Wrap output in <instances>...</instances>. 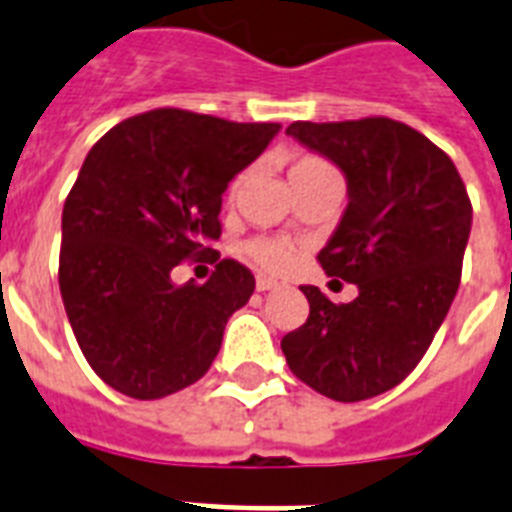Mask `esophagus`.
I'll use <instances>...</instances> for the list:
<instances>
[{"label": "esophagus", "instance_id": "esophagus-1", "mask_svg": "<svg viewBox=\"0 0 512 512\" xmlns=\"http://www.w3.org/2000/svg\"><path fill=\"white\" fill-rule=\"evenodd\" d=\"M276 287H279V281L271 279V276H257V289H260V292H268V289Z\"/></svg>", "mask_w": 512, "mask_h": 512}]
</instances>
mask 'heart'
Listing matches in <instances>:
<instances>
[{
  "label": "heart",
  "instance_id": "heart-1",
  "mask_svg": "<svg viewBox=\"0 0 512 512\" xmlns=\"http://www.w3.org/2000/svg\"><path fill=\"white\" fill-rule=\"evenodd\" d=\"M319 159H311V156H305L295 167H305V164H316ZM292 167V170H295ZM247 255L255 260L260 268L273 273L287 271L289 265L295 263V244L287 239H279V236H257L247 244Z\"/></svg>",
  "mask_w": 512,
  "mask_h": 512
}]
</instances>
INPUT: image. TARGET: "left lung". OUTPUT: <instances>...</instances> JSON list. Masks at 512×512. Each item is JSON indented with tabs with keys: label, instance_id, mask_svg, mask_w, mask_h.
Masks as SVG:
<instances>
[{
	"label": "left lung",
	"instance_id": "obj_1",
	"mask_svg": "<svg viewBox=\"0 0 512 512\" xmlns=\"http://www.w3.org/2000/svg\"><path fill=\"white\" fill-rule=\"evenodd\" d=\"M287 135L348 180V207L319 263L356 284L358 297L335 305L319 287H300L311 313L281 350L321 396H380L420 364L457 295L473 223L468 191L436 143L388 116L295 122Z\"/></svg>",
	"mask_w": 512,
	"mask_h": 512
}]
</instances>
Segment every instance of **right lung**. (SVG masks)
<instances>
[{
  "label": "right lung",
  "mask_w": 512,
  "mask_h": 512,
  "mask_svg": "<svg viewBox=\"0 0 512 512\" xmlns=\"http://www.w3.org/2000/svg\"><path fill=\"white\" fill-rule=\"evenodd\" d=\"M281 124L225 122L183 108L124 119L92 146L63 207L60 295L87 364L140 401L188 388L215 361L255 276L220 260L207 284H172V268L215 257L233 177Z\"/></svg>",
  "instance_id": "obj_1"
}]
</instances>
